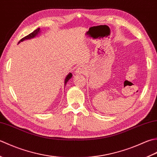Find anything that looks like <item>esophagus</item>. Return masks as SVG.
<instances>
[{
  "label": "esophagus",
  "mask_w": 157,
  "mask_h": 157,
  "mask_svg": "<svg viewBox=\"0 0 157 157\" xmlns=\"http://www.w3.org/2000/svg\"><path fill=\"white\" fill-rule=\"evenodd\" d=\"M86 68L85 66H78L77 68H76V75H81V74H83V73H85L86 72Z\"/></svg>",
  "instance_id": "obj_1"
}]
</instances>
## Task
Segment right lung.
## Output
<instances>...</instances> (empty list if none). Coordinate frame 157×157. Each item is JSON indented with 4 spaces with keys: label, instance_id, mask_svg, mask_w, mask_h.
<instances>
[{
    "label": "right lung",
    "instance_id": "obj_1",
    "mask_svg": "<svg viewBox=\"0 0 157 157\" xmlns=\"http://www.w3.org/2000/svg\"><path fill=\"white\" fill-rule=\"evenodd\" d=\"M39 32H40V28H37L36 30H35L34 31H33L32 33H30V34H29L28 35H27V36H25L24 37V38H22L21 39L20 41H19V43H20V42H21V41L24 40L30 39V38H34V36H36V35L38 34V33H39ZM72 74H71V73H70V74H68V75H67V76L66 77V79H65V85H66L67 82H68V81H69L70 78H72Z\"/></svg>",
    "mask_w": 157,
    "mask_h": 157
}]
</instances>
